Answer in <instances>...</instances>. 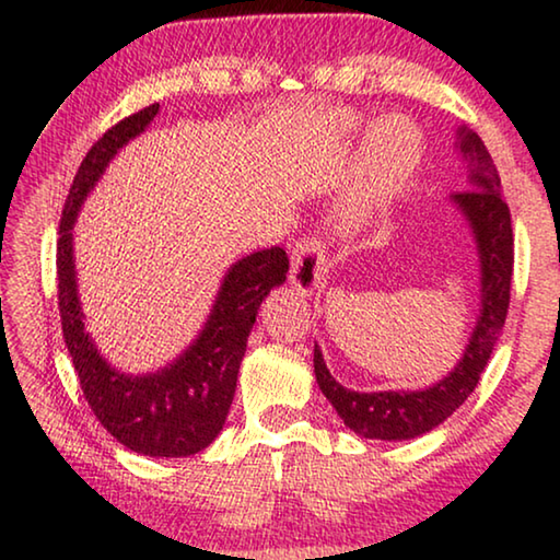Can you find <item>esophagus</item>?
<instances>
[{
  "label": "esophagus",
  "mask_w": 560,
  "mask_h": 560,
  "mask_svg": "<svg viewBox=\"0 0 560 560\" xmlns=\"http://www.w3.org/2000/svg\"><path fill=\"white\" fill-rule=\"evenodd\" d=\"M289 279L301 294H312L326 281V248L316 238H301L291 252Z\"/></svg>",
  "instance_id": "obj_1"
}]
</instances>
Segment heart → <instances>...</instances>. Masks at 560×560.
<instances>
[{
  "label": "heart",
  "mask_w": 560,
  "mask_h": 560,
  "mask_svg": "<svg viewBox=\"0 0 560 560\" xmlns=\"http://www.w3.org/2000/svg\"><path fill=\"white\" fill-rule=\"evenodd\" d=\"M346 127H357V119L343 117ZM415 139V147L404 163H384L377 156V144L387 153L397 155L402 153ZM421 162V131L411 119L401 117V114H392V117L378 119L366 135V147H363V172H361V186L357 197L346 207L343 217L351 224H357L363 217L374 209L378 199L392 197L394 191L401 189L408 176L413 174L416 164Z\"/></svg>",
  "instance_id": "obj_1"
}]
</instances>
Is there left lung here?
I'll return each instance as SVG.
<instances>
[{
  "mask_svg": "<svg viewBox=\"0 0 560 560\" xmlns=\"http://www.w3.org/2000/svg\"><path fill=\"white\" fill-rule=\"evenodd\" d=\"M456 147L468 166V191L451 194L474 234L481 266V308L464 357L436 384L416 392H353L328 374L324 353L314 346V374L322 394L341 421L363 439L408 441L423 436L466 401L481 378L505 324L513 277V229L509 203L501 197V176L476 131L460 127Z\"/></svg>",
  "mask_w": 560,
  "mask_h": 560,
  "instance_id": "1",
  "label": "left lung"
}]
</instances>
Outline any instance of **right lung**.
Here are the masks:
<instances>
[{"label":"right lung","instance_id":"right-lung-1","mask_svg":"<svg viewBox=\"0 0 560 560\" xmlns=\"http://www.w3.org/2000/svg\"><path fill=\"white\" fill-rule=\"evenodd\" d=\"M159 114V104L121 119L89 149L61 211L57 244V289L61 331L96 419L121 446L141 456L179 458L199 454L224 429L248 334L264 296L287 281L289 256L271 246L229 266L207 324L172 363L152 374H124L106 361L84 331L77 289L74 221L86 194L121 147L137 139Z\"/></svg>","mask_w":560,"mask_h":560}]
</instances>
